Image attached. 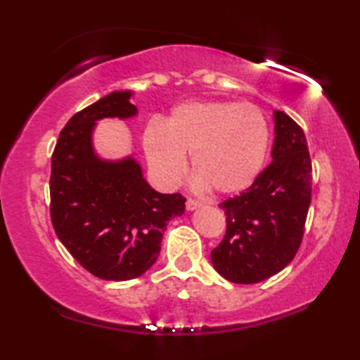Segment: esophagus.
Returning <instances> with one entry per match:
<instances>
[{
  "label": "esophagus",
  "instance_id": "esophagus-1",
  "mask_svg": "<svg viewBox=\"0 0 360 360\" xmlns=\"http://www.w3.org/2000/svg\"><path fill=\"white\" fill-rule=\"evenodd\" d=\"M200 206H201V203H200L198 200H193V198L186 200V210L193 211V210H196V208H200Z\"/></svg>",
  "mask_w": 360,
  "mask_h": 360
}]
</instances>
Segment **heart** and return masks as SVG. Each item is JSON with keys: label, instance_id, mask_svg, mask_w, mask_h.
I'll return each mask as SVG.
<instances>
[{"label": "heart", "instance_id": "1", "mask_svg": "<svg viewBox=\"0 0 360 360\" xmlns=\"http://www.w3.org/2000/svg\"><path fill=\"white\" fill-rule=\"evenodd\" d=\"M270 127L264 111L250 103L190 101L176 106L165 127L150 122L144 150L155 179L175 186L186 172V154L198 184L221 195L239 193L264 169Z\"/></svg>", "mask_w": 360, "mask_h": 360}]
</instances>
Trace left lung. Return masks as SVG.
Here are the masks:
<instances>
[{
    "mask_svg": "<svg viewBox=\"0 0 360 360\" xmlns=\"http://www.w3.org/2000/svg\"><path fill=\"white\" fill-rule=\"evenodd\" d=\"M274 117L272 162L249 188L219 203L226 234L211 260L233 283H257L278 274L303 240L313 180L307 137L283 111Z\"/></svg>",
    "mask_w": 360,
    "mask_h": 360,
    "instance_id": "obj_1",
    "label": "left lung"
}]
</instances>
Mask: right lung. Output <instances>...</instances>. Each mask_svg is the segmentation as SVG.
I'll return each instance as SVG.
<instances>
[{
  "mask_svg": "<svg viewBox=\"0 0 360 360\" xmlns=\"http://www.w3.org/2000/svg\"><path fill=\"white\" fill-rule=\"evenodd\" d=\"M131 91H112L73 115L52 154L51 219L72 257L103 280H131L160 254L167 224L184 214L186 198L157 193L132 159L103 162L91 129L101 117H129Z\"/></svg>",
  "mask_w": 360,
  "mask_h": 360,
  "instance_id": "obj_1",
  "label": "right lung"
}]
</instances>
